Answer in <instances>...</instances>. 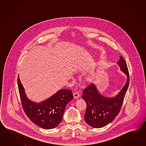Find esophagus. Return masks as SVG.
Instances as JSON below:
<instances>
[{
  "instance_id": "esophagus-1",
  "label": "esophagus",
  "mask_w": 146,
  "mask_h": 146,
  "mask_svg": "<svg viewBox=\"0 0 146 146\" xmlns=\"http://www.w3.org/2000/svg\"><path fill=\"white\" fill-rule=\"evenodd\" d=\"M74 97L75 99H77L79 97V94L78 92H74Z\"/></svg>"
}]
</instances>
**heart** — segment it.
Returning a JSON list of instances; mask_svg holds the SVG:
<instances>
[{
  "instance_id": "obj_1",
  "label": "heart",
  "mask_w": 146,
  "mask_h": 146,
  "mask_svg": "<svg viewBox=\"0 0 146 146\" xmlns=\"http://www.w3.org/2000/svg\"><path fill=\"white\" fill-rule=\"evenodd\" d=\"M91 79H93V78H91Z\"/></svg>"
}]
</instances>
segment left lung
I'll return each mask as SVG.
<instances>
[{"label":"left lung","instance_id":"left-lung-1","mask_svg":"<svg viewBox=\"0 0 146 146\" xmlns=\"http://www.w3.org/2000/svg\"><path fill=\"white\" fill-rule=\"evenodd\" d=\"M117 65L127 78L124 87L116 96H104L93 84L86 88L83 92L82 98L87 103L84 120L93 128H101L110 123L115 119L121 109L129 79L127 65L121 56L119 57Z\"/></svg>","mask_w":146,"mask_h":146}]
</instances>
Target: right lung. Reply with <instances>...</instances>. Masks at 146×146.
Instances as JSON below:
<instances>
[{
	"instance_id": "obj_1",
	"label": "right lung",
	"mask_w": 146,
	"mask_h": 146,
	"mask_svg": "<svg viewBox=\"0 0 146 146\" xmlns=\"http://www.w3.org/2000/svg\"><path fill=\"white\" fill-rule=\"evenodd\" d=\"M19 94L25 113L34 124L50 129L57 127L62 120L66 106L73 99L72 90H59L40 102H34L27 96L24 87L18 78Z\"/></svg>"
}]
</instances>
